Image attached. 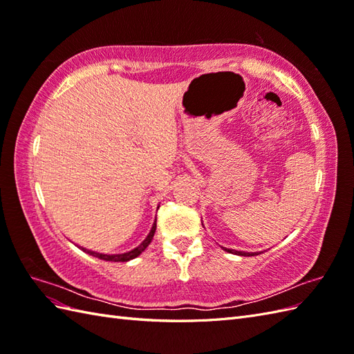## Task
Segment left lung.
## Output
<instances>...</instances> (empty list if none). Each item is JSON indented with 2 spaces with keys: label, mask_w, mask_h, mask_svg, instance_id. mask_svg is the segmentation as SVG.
<instances>
[{
  "label": "left lung",
  "mask_w": 354,
  "mask_h": 354,
  "mask_svg": "<svg viewBox=\"0 0 354 354\" xmlns=\"http://www.w3.org/2000/svg\"><path fill=\"white\" fill-rule=\"evenodd\" d=\"M226 252L229 253H234V254H240V257H253V254H258V253H249V252H238V250H232V249H226L223 248Z\"/></svg>",
  "instance_id": "obj_1"
}]
</instances>
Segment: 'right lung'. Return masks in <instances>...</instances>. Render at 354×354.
I'll return each instance as SVG.
<instances>
[{
    "label": "right lung",
    "instance_id": "add662e5",
    "mask_svg": "<svg viewBox=\"0 0 354 354\" xmlns=\"http://www.w3.org/2000/svg\"><path fill=\"white\" fill-rule=\"evenodd\" d=\"M155 229H157V218H155V221H153V226H152V229H151L149 235L146 236V240H145L142 244H140L138 248L133 249L131 252H127V253H120V254H104V253H97V252H93V250H87V249H84V248H81V250H84L86 253L92 254V257H96V258L104 259V261H111V262H127V261H131V259L137 258L138 254L142 253V252L147 248V245L151 244L152 238H153V234H155Z\"/></svg>",
    "mask_w": 354,
    "mask_h": 354
}]
</instances>
